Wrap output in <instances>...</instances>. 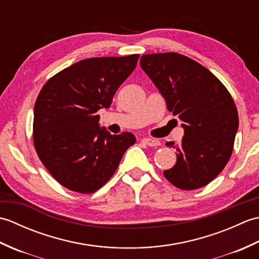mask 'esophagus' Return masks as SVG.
Wrapping results in <instances>:
<instances>
[{
  "mask_svg": "<svg viewBox=\"0 0 259 259\" xmlns=\"http://www.w3.org/2000/svg\"><path fill=\"white\" fill-rule=\"evenodd\" d=\"M141 141L149 147H157L160 145V142L156 139H152V138H144V139H141Z\"/></svg>",
  "mask_w": 259,
  "mask_h": 259,
  "instance_id": "34e87169",
  "label": "esophagus"
}]
</instances>
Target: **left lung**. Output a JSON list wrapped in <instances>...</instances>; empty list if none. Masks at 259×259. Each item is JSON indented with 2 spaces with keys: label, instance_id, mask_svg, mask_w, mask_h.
I'll return each instance as SVG.
<instances>
[{
  "label": "left lung",
  "instance_id": "8db88e82",
  "mask_svg": "<svg viewBox=\"0 0 259 259\" xmlns=\"http://www.w3.org/2000/svg\"><path fill=\"white\" fill-rule=\"evenodd\" d=\"M140 65L185 130L179 146L166 144L177 149V161L164 177L179 189L201 188L232 156L239 124L233 98L210 71L183 54H145Z\"/></svg>",
  "mask_w": 259,
  "mask_h": 259
}]
</instances>
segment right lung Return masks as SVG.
<instances>
[{"mask_svg": "<svg viewBox=\"0 0 259 259\" xmlns=\"http://www.w3.org/2000/svg\"><path fill=\"white\" fill-rule=\"evenodd\" d=\"M139 54L90 58L60 71L43 85L34 104L33 141L53 178L65 188L91 194L107 183L136 142L133 134L100 128L98 110L109 108Z\"/></svg>", "mask_w": 259, "mask_h": 259, "instance_id": "obj_1", "label": "right lung"}]
</instances>
